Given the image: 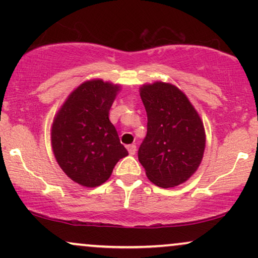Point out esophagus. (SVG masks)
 Wrapping results in <instances>:
<instances>
[{
  "label": "esophagus",
  "instance_id": "esophagus-1",
  "mask_svg": "<svg viewBox=\"0 0 258 258\" xmlns=\"http://www.w3.org/2000/svg\"><path fill=\"white\" fill-rule=\"evenodd\" d=\"M126 149H128L130 155H135V153H136V146H135V144H130V146L126 147Z\"/></svg>",
  "mask_w": 258,
  "mask_h": 258
}]
</instances>
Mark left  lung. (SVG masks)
Here are the masks:
<instances>
[{
	"label": "left lung",
	"instance_id": "obj_1",
	"mask_svg": "<svg viewBox=\"0 0 258 258\" xmlns=\"http://www.w3.org/2000/svg\"><path fill=\"white\" fill-rule=\"evenodd\" d=\"M140 95L148 116L140 163L154 184L161 188L182 184L202 162L206 148L202 119L188 97L170 83L144 84Z\"/></svg>",
	"mask_w": 258,
	"mask_h": 258
}]
</instances>
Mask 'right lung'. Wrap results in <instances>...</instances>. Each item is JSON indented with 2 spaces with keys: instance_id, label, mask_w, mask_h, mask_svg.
I'll list each match as a JSON object with an SVG mask.
<instances>
[{
  "instance_id": "obj_1",
  "label": "right lung",
  "mask_w": 258,
  "mask_h": 258,
  "mask_svg": "<svg viewBox=\"0 0 258 258\" xmlns=\"http://www.w3.org/2000/svg\"><path fill=\"white\" fill-rule=\"evenodd\" d=\"M119 87L91 80L69 95L51 126L55 158L66 175L83 186H97L110 177L128 155L109 119Z\"/></svg>"
}]
</instances>
